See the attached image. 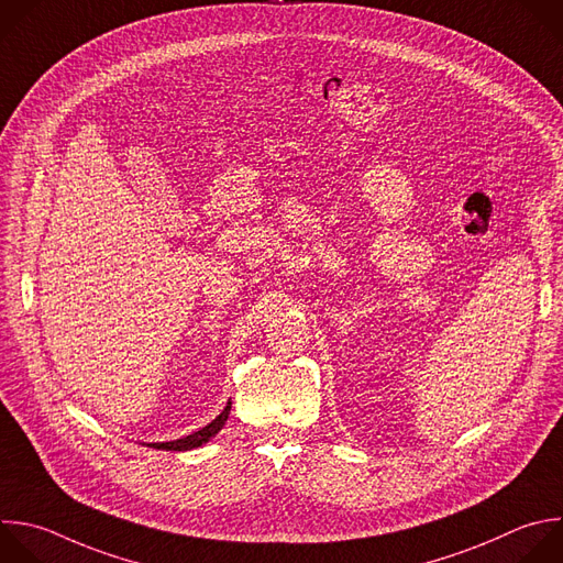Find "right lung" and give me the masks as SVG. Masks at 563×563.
<instances>
[{
    "instance_id": "1",
    "label": "right lung",
    "mask_w": 563,
    "mask_h": 563,
    "mask_svg": "<svg viewBox=\"0 0 563 563\" xmlns=\"http://www.w3.org/2000/svg\"><path fill=\"white\" fill-rule=\"evenodd\" d=\"M230 411H232V402H228V407L221 411V416H217L208 427L195 431L192 435H185L180 440H172V442H152L147 446L152 449H158V451H192V449H199L203 446L206 442H210L228 422L230 418Z\"/></svg>"
}]
</instances>
